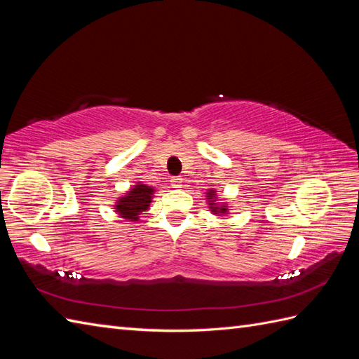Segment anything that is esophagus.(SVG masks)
Returning <instances> with one entry per match:
<instances>
[{
    "label": "esophagus",
    "mask_w": 359,
    "mask_h": 359,
    "mask_svg": "<svg viewBox=\"0 0 359 359\" xmlns=\"http://www.w3.org/2000/svg\"><path fill=\"white\" fill-rule=\"evenodd\" d=\"M171 185H172V188H180L182 187V177H172Z\"/></svg>",
    "instance_id": "esophagus-1"
}]
</instances>
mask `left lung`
Returning a JSON list of instances; mask_svg holds the SVG:
<instances>
[{"mask_svg":"<svg viewBox=\"0 0 359 359\" xmlns=\"http://www.w3.org/2000/svg\"><path fill=\"white\" fill-rule=\"evenodd\" d=\"M212 193H215V191H210V193H208V197H210V199L212 197ZM211 205H212V203H211ZM217 209L219 210L217 212H225V210H226V208H224V207H222V208H216V207H212V211H217Z\"/></svg>","mask_w":359,"mask_h":359,"instance_id":"8db88e82","label":"left lung"}]
</instances>
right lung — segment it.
<instances>
[{
    "label": "right lung",
    "mask_w": 359,
    "mask_h": 359,
    "mask_svg": "<svg viewBox=\"0 0 359 359\" xmlns=\"http://www.w3.org/2000/svg\"><path fill=\"white\" fill-rule=\"evenodd\" d=\"M152 191H154V189L148 188L147 185H137L128 193L126 197H121L117 202L118 205L116 210L120 212L121 217L137 220V216L149 207Z\"/></svg>",
    "instance_id": "1"
}]
</instances>
